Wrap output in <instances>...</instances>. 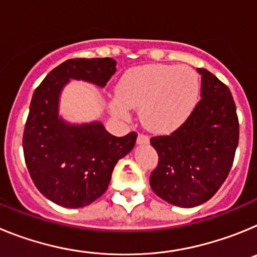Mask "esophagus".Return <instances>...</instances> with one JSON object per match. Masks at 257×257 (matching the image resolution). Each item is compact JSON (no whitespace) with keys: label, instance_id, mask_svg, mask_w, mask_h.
<instances>
[{"label":"esophagus","instance_id":"esophagus-1","mask_svg":"<svg viewBox=\"0 0 257 257\" xmlns=\"http://www.w3.org/2000/svg\"><path fill=\"white\" fill-rule=\"evenodd\" d=\"M136 142H138V144H145V143L149 142V136L140 133L139 135H138V140H136Z\"/></svg>","mask_w":257,"mask_h":257}]
</instances>
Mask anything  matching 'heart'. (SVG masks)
<instances>
[{"label": "heart", "instance_id": "heart-1", "mask_svg": "<svg viewBox=\"0 0 257 257\" xmlns=\"http://www.w3.org/2000/svg\"><path fill=\"white\" fill-rule=\"evenodd\" d=\"M198 94V74L192 68L145 65L122 76L110 105L122 117L128 114L130 108H142L140 117L149 130L167 133L187 119Z\"/></svg>", "mask_w": 257, "mask_h": 257}]
</instances>
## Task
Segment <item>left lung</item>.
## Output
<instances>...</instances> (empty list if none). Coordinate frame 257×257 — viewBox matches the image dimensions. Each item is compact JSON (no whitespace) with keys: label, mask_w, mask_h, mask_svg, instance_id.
<instances>
[{"label":"left lung","mask_w":257,"mask_h":257,"mask_svg":"<svg viewBox=\"0 0 257 257\" xmlns=\"http://www.w3.org/2000/svg\"><path fill=\"white\" fill-rule=\"evenodd\" d=\"M202 74L201 99L169 135L153 136L158 165L151 187L163 201L179 207L202 205L228 178L239 140V122L231 92L207 69Z\"/></svg>","instance_id":"8db88e82"}]
</instances>
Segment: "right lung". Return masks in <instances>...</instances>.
<instances>
[{"label": "right lung", "instance_id": "1", "mask_svg": "<svg viewBox=\"0 0 257 257\" xmlns=\"http://www.w3.org/2000/svg\"><path fill=\"white\" fill-rule=\"evenodd\" d=\"M110 58L69 59L52 69L33 92L23 134L32 180L63 207H85L105 193L115 163L135 145V131L117 138L100 122L73 126L58 115L59 95L70 78L106 85L115 73Z\"/></svg>", "mask_w": 257, "mask_h": 257}]
</instances>
